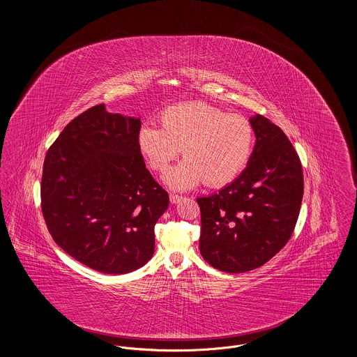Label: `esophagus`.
Instances as JSON below:
<instances>
[{
    "mask_svg": "<svg viewBox=\"0 0 357 357\" xmlns=\"http://www.w3.org/2000/svg\"><path fill=\"white\" fill-rule=\"evenodd\" d=\"M179 201H182V195L178 194H170V202L172 204H178Z\"/></svg>",
    "mask_w": 357,
    "mask_h": 357,
    "instance_id": "esophagus-1",
    "label": "esophagus"
}]
</instances>
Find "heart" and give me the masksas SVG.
<instances>
[{
  "label": "heart",
  "mask_w": 357,
  "mask_h": 357,
  "mask_svg": "<svg viewBox=\"0 0 357 357\" xmlns=\"http://www.w3.org/2000/svg\"><path fill=\"white\" fill-rule=\"evenodd\" d=\"M159 127L144 124L137 146L153 171L167 170L181 151L186 156L165 182L174 190L225 186L246 167L255 143L252 123L204 102H178L163 109Z\"/></svg>",
  "instance_id": "b5f03b06"
}]
</instances>
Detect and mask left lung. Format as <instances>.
<instances>
[{
	"label": "left lung",
	"instance_id": "1",
	"mask_svg": "<svg viewBox=\"0 0 357 357\" xmlns=\"http://www.w3.org/2000/svg\"><path fill=\"white\" fill-rule=\"evenodd\" d=\"M250 123L255 146L246 169L217 194L197 199L201 255L222 272H249L277 255L291 237L304 194L301 162L288 136L262 115Z\"/></svg>",
	"mask_w": 357,
	"mask_h": 357
}]
</instances>
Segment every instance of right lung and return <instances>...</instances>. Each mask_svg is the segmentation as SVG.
Listing matches in <instances>:
<instances>
[{"mask_svg":"<svg viewBox=\"0 0 357 357\" xmlns=\"http://www.w3.org/2000/svg\"><path fill=\"white\" fill-rule=\"evenodd\" d=\"M140 126L95 105L67 124L44 160L41 210L53 241L105 274L153 257V226L169 207L139 150Z\"/></svg>","mask_w":357,"mask_h":357,"instance_id":"obj_1","label":"right lung"}]
</instances>
